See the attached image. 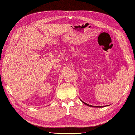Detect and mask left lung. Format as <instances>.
Returning <instances> with one entry per match:
<instances>
[{
	"instance_id": "1",
	"label": "left lung",
	"mask_w": 135,
	"mask_h": 135,
	"mask_svg": "<svg viewBox=\"0 0 135 135\" xmlns=\"http://www.w3.org/2000/svg\"><path fill=\"white\" fill-rule=\"evenodd\" d=\"M81 101H82V100H81ZM82 102H83V103H84L85 104H86V105H87V106H90V107H93V108H103V107H105L104 106H92V105H90V104H87V103H85V102H82Z\"/></svg>"
}]
</instances>
